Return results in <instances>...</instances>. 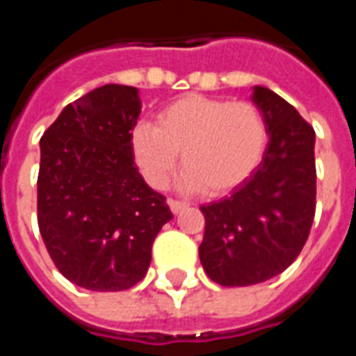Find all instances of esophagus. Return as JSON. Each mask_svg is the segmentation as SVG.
Returning a JSON list of instances; mask_svg holds the SVG:
<instances>
[{"label":"esophagus","mask_w":356,"mask_h":356,"mask_svg":"<svg viewBox=\"0 0 356 356\" xmlns=\"http://www.w3.org/2000/svg\"><path fill=\"white\" fill-rule=\"evenodd\" d=\"M168 204H170V209L173 211V213H181L183 209L188 208V204H186V202L173 200V198H170V200H168Z\"/></svg>","instance_id":"obj_1"}]
</instances>
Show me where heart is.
Wrapping results in <instances>:
<instances>
[{
  "instance_id": "obj_1",
  "label": "heart",
  "mask_w": 356,
  "mask_h": 356,
  "mask_svg": "<svg viewBox=\"0 0 356 356\" xmlns=\"http://www.w3.org/2000/svg\"><path fill=\"white\" fill-rule=\"evenodd\" d=\"M129 145L150 186H168L181 152V185L221 196L246 183L261 165L268 125L254 102L191 93L158 110L154 125H135Z\"/></svg>"
}]
</instances>
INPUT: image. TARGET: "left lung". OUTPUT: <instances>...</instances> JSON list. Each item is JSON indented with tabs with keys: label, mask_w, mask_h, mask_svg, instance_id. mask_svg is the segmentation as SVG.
Returning a JSON list of instances; mask_svg holds the SVG:
<instances>
[{
	"label": "left lung",
	"mask_w": 356,
	"mask_h": 356,
	"mask_svg": "<svg viewBox=\"0 0 356 356\" xmlns=\"http://www.w3.org/2000/svg\"><path fill=\"white\" fill-rule=\"evenodd\" d=\"M268 125L261 165L223 200L202 206L206 219L200 261L213 282L252 286L296 261L316 208L314 129L290 102L254 88Z\"/></svg>",
	"instance_id": "obj_1"
}]
</instances>
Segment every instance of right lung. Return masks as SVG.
Listing matches in <instances>:
<instances>
[{"label": "right lung", "mask_w": 356, "mask_h": 356, "mask_svg": "<svg viewBox=\"0 0 356 356\" xmlns=\"http://www.w3.org/2000/svg\"><path fill=\"white\" fill-rule=\"evenodd\" d=\"M139 114V91L108 83L70 102L40 140V232L55 267L86 290L140 282L173 217L135 165L129 137Z\"/></svg>", "instance_id": "right-lung-1"}]
</instances>
